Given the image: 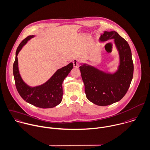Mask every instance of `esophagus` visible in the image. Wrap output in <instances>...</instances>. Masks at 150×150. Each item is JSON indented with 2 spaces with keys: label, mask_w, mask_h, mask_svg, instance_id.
<instances>
[{
  "label": "esophagus",
  "mask_w": 150,
  "mask_h": 150,
  "mask_svg": "<svg viewBox=\"0 0 150 150\" xmlns=\"http://www.w3.org/2000/svg\"><path fill=\"white\" fill-rule=\"evenodd\" d=\"M72 62H73L74 67L75 68H79V60L78 59H75V60H73Z\"/></svg>",
  "instance_id": "obj_1"
}]
</instances>
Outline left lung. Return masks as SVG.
Here are the masks:
<instances>
[{
  "instance_id": "left-lung-1",
  "label": "left lung",
  "mask_w": 150,
  "mask_h": 150,
  "mask_svg": "<svg viewBox=\"0 0 150 150\" xmlns=\"http://www.w3.org/2000/svg\"><path fill=\"white\" fill-rule=\"evenodd\" d=\"M112 39L119 55L116 71H105L86 63H81L79 67L87 98L100 106L111 105L120 100L133 78V63L128 43L114 30L104 31L99 39L101 42Z\"/></svg>"
}]
</instances>
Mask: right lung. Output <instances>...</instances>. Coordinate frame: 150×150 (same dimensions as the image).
<instances>
[{
	"mask_svg": "<svg viewBox=\"0 0 150 150\" xmlns=\"http://www.w3.org/2000/svg\"><path fill=\"white\" fill-rule=\"evenodd\" d=\"M35 35H30L19 45L16 53L13 64V75L17 90L21 97L27 103L42 108H53L62 101L63 90L62 82L73 68V63L57 69L50 78L42 85L32 87L22 79L18 68L17 56L23 46Z\"/></svg>",
	"mask_w": 150,
	"mask_h": 150,
	"instance_id": "right-lung-1",
	"label": "right lung"
}]
</instances>
